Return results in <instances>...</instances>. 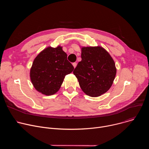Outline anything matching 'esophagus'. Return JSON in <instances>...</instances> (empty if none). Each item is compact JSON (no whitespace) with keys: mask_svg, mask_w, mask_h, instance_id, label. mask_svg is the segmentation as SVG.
<instances>
[{"mask_svg":"<svg viewBox=\"0 0 149 149\" xmlns=\"http://www.w3.org/2000/svg\"><path fill=\"white\" fill-rule=\"evenodd\" d=\"M77 63L76 62H74V63H72V65H73V67H74V68H75V67H77Z\"/></svg>","mask_w":149,"mask_h":149,"instance_id":"obj_1","label":"esophagus"}]
</instances>
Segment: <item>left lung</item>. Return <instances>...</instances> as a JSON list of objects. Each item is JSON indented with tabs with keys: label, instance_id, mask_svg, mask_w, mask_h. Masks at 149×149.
<instances>
[{
	"label": "left lung",
	"instance_id": "8db88e82",
	"mask_svg": "<svg viewBox=\"0 0 149 149\" xmlns=\"http://www.w3.org/2000/svg\"><path fill=\"white\" fill-rule=\"evenodd\" d=\"M81 58L73 73L83 92L93 97L107 92L116 75L114 61L109 52L101 47H82Z\"/></svg>",
	"mask_w": 149,
	"mask_h": 149
}]
</instances>
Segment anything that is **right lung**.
<instances>
[{
    "instance_id": "right-lung-1",
    "label": "right lung",
    "mask_w": 149,
    "mask_h": 149,
    "mask_svg": "<svg viewBox=\"0 0 149 149\" xmlns=\"http://www.w3.org/2000/svg\"><path fill=\"white\" fill-rule=\"evenodd\" d=\"M74 69L62 47H48L35 58L30 71L31 80L38 91L51 95L59 90L65 75Z\"/></svg>"
}]
</instances>
